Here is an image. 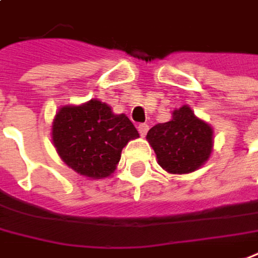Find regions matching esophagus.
<instances>
[{
    "mask_svg": "<svg viewBox=\"0 0 258 258\" xmlns=\"http://www.w3.org/2000/svg\"><path fill=\"white\" fill-rule=\"evenodd\" d=\"M138 129H139V133H140V136H146V133L147 131H149V125L147 123H140L139 126H138Z\"/></svg>",
    "mask_w": 258,
    "mask_h": 258,
    "instance_id": "esophagus-1",
    "label": "esophagus"
}]
</instances>
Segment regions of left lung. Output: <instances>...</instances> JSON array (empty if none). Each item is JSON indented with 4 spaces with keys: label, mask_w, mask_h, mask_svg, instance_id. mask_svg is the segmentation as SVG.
Wrapping results in <instances>:
<instances>
[{
    "label": "left lung",
    "mask_w": 258,
    "mask_h": 258,
    "mask_svg": "<svg viewBox=\"0 0 258 258\" xmlns=\"http://www.w3.org/2000/svg\"><path fill=\"white\" fill-rule=\"evenodd\" d=\"M146 139L163 170L170 174H188L209 159L214 147V129L184 105L173 112L171 120L153 126Z\"/></svg>",
    "instance_id": "left-lung-1"
}]
</instances>
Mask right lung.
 I'll use <instances>...</instances> for the list:
<instances>
[{"label":"right lung","mask_w":258,"mask_h":258,"mask_svg":"<svg viewBox=\"0 0 258 258\" xmlns=\"http://www.w3.org/2000/svg\"><path fill=\"white\" fill-rule=\"evenodd\" d=\"M139 138L125 113H113L98 99L61 106L51 125L58 156L80 175L99 180L109 177L129 140Z\"/></svg>","instance_id":"right-lung-1"}]
</instances>
